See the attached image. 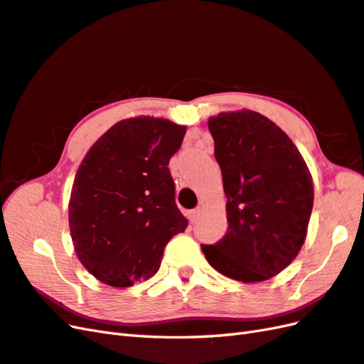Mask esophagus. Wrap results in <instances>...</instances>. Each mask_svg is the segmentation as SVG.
Returning <instances> with one entry per match:
<instances>
[{
  "instance_id": "esophagus-1",
  "label": "esophagus",
  "mask_w": 364,
  "mask_h": 364,
  "mask_svg": "<svg viewBox=\"0 0 364 364\" xmlns=\"http://www.w3.org/2000/svg\"><path fill=\"white\" fill-rule=\"evenodd\" d=\"M200 213H201V210L200 209H193V210H191L189 212V221L192 223H197L198 221V218H200Z\"/></svg>"
}]
</instances>
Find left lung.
Here are the masks:
<instances>
[{
    "label": "left lung",
    "mask_w": 364,
    "mask_h": 364,
    "mask_svg": "<svg viewBox=\"0 0 364 364\" xmlns=\"http://www.w3.org/2000/svg\"><path fill=\"white\" fill-rule=\"evenodd\" d=\"M208 124L229 228L201 250L223 275L264 282L291 264L304 243L314 206L311 172L292 139L258 112H223Z\"/></svg>",
    "instance_id": "left-lung-1"
}]
</instances>
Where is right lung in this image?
<instances>
[{"mask_svg": "<svg viewBox=\"0 0 364 364\" xmlns=\"http://www.w3.org/2000/svg\"><path fill=\"white\" fill-rule=\"evenodd\" d=\"M184 134L164 118H127L81 161L69 201L70 235L81 264L105 284L129 287L154 277L166 245L188 228L167 167Z\"/></svg>", "mask_w": 364, "mask_h": 364, "instance_id": "1", "label": "right lung"}]
</instances>
